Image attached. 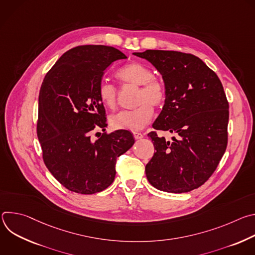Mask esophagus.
Segmentation results:
<instances>
[{
  "instance_id": "34e87169",
  "label": "esophagus",
  "mask_w": 255,
  "mask_h": 255,
  "mask_svg": "<svg viewBox=\"0 0 255 255\" xmlns=\"http://www.w3.org/2000/svg\"><path fill=\"white\" fill-rule=\"evenodd\" d=\"M133 136L135 139H141L143 138V134L140 132H133Z\"/></svg>"
}]
</instances>
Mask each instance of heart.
Masks as SVG:
<instances>
[{"label": "heart", "instance_id": "obj_1", "mask_svg": "<svg viewBox=\"0 0 255 255\" xmlns=\"http://www.w3.org/2000/svg\"><path fill=\"white\" fill-rule=\"evenodd\" d=\"M116 78L124 87H139L136 97L138 106L132 111H125L111 117L110 124L114 129L140 130L147 126L153 118V107L159 108L166 101L164 83L154 77V71L148 65L133 61L125 64L116 72ZM98 97L102 105L115 110L118 105V90L107 81L100 83Z\"/></svg>", "mask_w": 255, "mask_h": 255}]
</instances>
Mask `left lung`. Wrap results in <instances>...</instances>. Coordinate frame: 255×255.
Masks as SVG:
<instances>
[{
	"instance_id": "obj_1",
	"label": "left lung",
	"mask_w": 255,
	"mask_h": 255,
	"mask_svg": "<svg viewBox=\"0 0 255 255\" xmlns=\"http://www.w3.org/2000/svg\"><path fill=\"white\" fill-rule=\"evenodd\" d=\"M133 54L151 62L166 88V101L152 127L177 135L165 141L155 131L148 133L155 153L145 166L146 177L167 193L198 189L216 170L227 147L229 104L222 83L191 53L149 49Z\"/></svg>"
}]
</instances>
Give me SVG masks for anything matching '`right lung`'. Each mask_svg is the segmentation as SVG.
<instances>
[{"instance_id":"1","label":"right lung","mask_w":255,"mask_h":255,"mask_svg":"<svg viewBox=\"0 0 255 255\" xmlns=\"http://www.w3.org/2000/svg\"><path fill=\"white\" fill-rule=\"evenodd\" d=\"M125 58L111 46H77L63 53L43 80L37 121L42 157L51 174L71 192L92 195L107 189L114 181L117 157L134 144L127 130L92 138L95 129L107 127L98 97L104 71Z\"/></svg>"}]
</instances>
